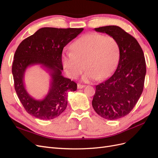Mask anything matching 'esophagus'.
<instances>
[{
	"mask_svg": "<svg viewBox=\"0 0 158 158\" xmlns=\"http://www.w3.org/2000/svg\"><path fill=\"white\" fill-rule=\"evenodd\" d=\"M77 86H78V89H82V88H84V87H85V85L78 84Z\"/></svg>",
	"mask_w": 158,
	"mask_h": 158,
	"instance_id": "esophagus-1",
	"label": "esophagus"
}]
</instances>
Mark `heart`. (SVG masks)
<instances>
[{
	"mask_svg": "<svg viewBox=\"0 0 158 158\" xmlns=\"http://www.w3.org/2000/svg\"><path fill=\"white\" fill-rule=\"evenodd\" d=\"M71 49L64 50L62 55L64 70L69 77L76 78L85 67L87 71L83 78L85 82L107 77L115 69L120 55L115 38L93 32L76 40Z\"/></svg>",
	"mask_w": 158,
	"mask_h": 158,
	"instance_id": "1",
	"label": "heart"
}]
</instances>
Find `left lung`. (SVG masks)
Listing matches in <instances>:
<instances>
[{
  "instance_id": "1",
  "label": "left lung",
  "mask_w": 158,
  "mask_h": 158,
  "mask_svg": "<svg viewBox=\"0 0 158 158\" xmlns=\"http://www.w3.org/2000/svg\"><path fill=\"white\" fill-rule=\"evenodd\" d=\"M95 30L114 37L120 47L117 70L95 86L92 100L93 108L99 116L115 120L130 113L140 97L146 73L145 57L137 40L120 27L107 26Z\"/></svg>"
}]
</instances>
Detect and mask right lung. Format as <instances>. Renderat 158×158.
I'll return each instance as SVG.
<instances>
[{"instance_id":"add662e5","label":"right lung","mask_w":158,"mask_h":158,"mask_svg":"<svg viewBox=\"0 0 158 158\" xmlns=\"http://www.w3.org/2000/svg\"><path fill=\"white\" fill-rule=\"evenodd\" d=\"M83 30L42 27L18 45L12 68L14 88L22 106L31 115L43 120H50L59 117L66 109L68 92L77 89V84L61 74L63 70L62 53L64 47ZM37 64L48 69L52 78L50 92L43 100L32 98L23 85L26 69Z\"/></svg>"}]
</instances>
